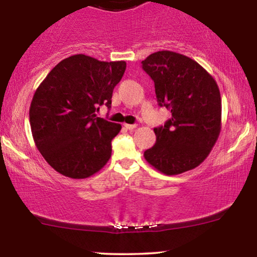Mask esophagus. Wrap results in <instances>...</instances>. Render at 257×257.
<instances>
[{
	"mask_svg": "<svg viewBox=\"0 0 257 257\" xmlns=\"http://www.w3.org/2000/svg\"><path fill=\"white\" fill-rule=\"evenodd\" d=\"M124 126L126 129H129V131H133V129L137 128V124H124Z\"/></svg>",
	"mask_w": 257,
	"mask_h": 257,
	"instance_id": "1",
	"label": "esophagus"
}]
</instances>
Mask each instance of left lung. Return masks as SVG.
Instances as JSON below:
<instances>
[{
	"label": "left lung",
	"mask_w": 257,
	"mask_h": 257,
	"mask_svg": "<svg viewBox=\"0 0 257 257\" xmlns=\"http://www.w3.org/2000/svg\"><path fill=\"white\" fill-rule=\"evenodd\" d=\"M141 64L155 82L158 105L172 112L164 125L153 129L156 144L144 152V157L166 175L198 167L221 131L216 82L197 61L175 52H156Z\"/></svg>",
	"instance_id": "obj_1"
}]
</instances>
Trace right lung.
Instances as JSON below:
<instances>
[{
  "label": "right lung",
  "instance_id": "obj_1",
  "mask_svg": "<svg viewBox=\"0 0 257 257\" xmlns=\"http://www.w3.org/2000/svg\"><path fill=\"white\" fill-rule=\"evenodd\" d=\"M125 61H99L84 54L61 60L32 98L30 125L38 151L61 175L85 179L111 157V141L120 124L95 114L111 107L113 88L124 75Z\"/></svg>",
  "mask_w": 257,
  "mask_h": 257
}]
</instances>
